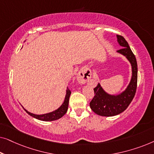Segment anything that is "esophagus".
Listing matches in <instances>:
<instances>
[{"mask_svg":"<svg viewBox=\"0 0 154 154\" xmlns=\"http://www.w3.org/2000/svg\"><path fill=\"white\" fill-rule=\"evenodd\" d=\"M90 78H91V72L89 69H86L79 73L77 76V81L79 83L83 84L89 81Z\"/></svg>","mask_w":154,"mask_h":154,"instance_id":"1","label":"esophagus"}]
</instances>
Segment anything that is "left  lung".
I'll return each instance as SVG.
<instances>
[{"mask_svg": "<svg viewBox=\"0 0 154 154\" xmlns=\"http://www.w3.org/2000/svg\"><path fill=\"white\" fill-rule=\"evenodd\" d=\"M118 43L122 48L117 51L129 61L132 67V76L127 88L117 94H111L103 89L100 83L94 88V96L90 106L96 114L102 116H113L123 112L133 100L137 83V64L135 56L128 42L123 36L116 35Z\"/></svg>", "mask_w": 154, "mask_h": 154, "instance_id": "1", "label": "left lung"}]
</instances>
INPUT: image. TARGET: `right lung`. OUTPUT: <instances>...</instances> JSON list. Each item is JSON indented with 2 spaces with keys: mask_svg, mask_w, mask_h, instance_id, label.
Listing matches in <instances>:
<instances>
[{
  "mask_svg": "<svg viewBox=\"0 0 154 154\" xmlns=\"http://www.w3.org/2000/svg\"><path fill=\"white\" fill-rule=\"evenodd\" d=\"M26 41H24V42ZM71 91L70 90H69V88H67V89L66 90V95H65V98L64 100V102L62 103V104L59 107L58 109H57L56 110H54L53 111H51V112L47 113H44V114H34V113L29 112L25 109L24 107V109L25 111L28 113L29 115H30L31 116H32L35 119H38L40 121H56L60 118H62L63 116H64L65 113H66L67 109H68V106H69V97H70L71 95Z\"/></svg>",
  "mask_w": 154,
  "mask_h": 154,
  "instance_id": "1",
  "label": "right lung"
}]
</instances>
